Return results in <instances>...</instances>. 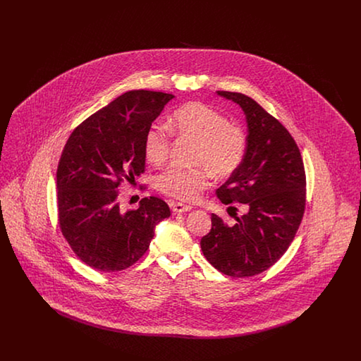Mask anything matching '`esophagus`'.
<instances>
[{"instance_id":"esophagus-1","label":"esophagus","mask_w":361,"mask_h":361,"mask_svg":"<svg viewBox=\"0 0 361 361\" xmlns=\"http://www.w3.org/2000/svg\"><path fill=\"white\" fill-rule=\"evenodd\" d=\"M172 207L173 212H176V214H183V212H188L192 209V207L185 206V204H183V203H172L171 204Z\"/></svg>"}]
</instances>
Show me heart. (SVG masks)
<instances>
[{
  "label": "heart",
  "instance_id": "heart-1",
  "mask_svg": "<svg viewBox=\"0 0 361 361\" xmlns=\"http://www.w3.org/2000/svg\"><path fill=\"white\" fill-rule=\"evenodd\" d=\"M173 126L183 137L199 142L195 155L200 168L172 165L157 176L155 184L162 193L183 202H193L209 184V172L219 177L230 176L240 168L246 153V135L240 126L231 124L222 112L206 104L189 103L173 115ZM172 146L168 126L153 123L143 139L146 159L153 165L164 164ZM207 166L205 168V166Z\"/></svg>",
  "mask_w": 361,
  "mask_h": 361
}]
</instances>
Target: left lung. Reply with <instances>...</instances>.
<instances>
[{
    "label": "left lung",
    "mask_w": 361,
    "mask_h": 361,
    "mask_svg": "<svg viewBox=\"0 0 361 361\" xmlns=\"http://www.w3.org/2000/svg\"><path fill=\"white\" fill-rule=\"evenodd\" d=\"M216 94L238 104L247 126L243 161L216 195L224 204H246L247 212L234 226L212 214L200 246L219 272L249 277L267 271L288 249L305 212L306 174L299 147L280 121L246 94Z\"/></svg>",
    "instance_id": "obj_1"
}]
</instances>
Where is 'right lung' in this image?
I'll return each mask as SVG.
<instances>
[{"instance_id": "obj_1", "label": "right lung", "mask_w": 361, "mask_h": 361, "mask_svg": "<svg viewBox=\"0 0 361 361\" xmlns=\"http://www.w3.org/2000/svg\"><path fill=\"white\" fill-rule=\"evenodd\" d=\"M173 94L128 90L82 121L70 135L56 171L58 216L63 237L86 265L116 272L150 246L168 204L143 197L121 211L119 185L145 171L143 139Z\"/></svg>"}]
</instances>
